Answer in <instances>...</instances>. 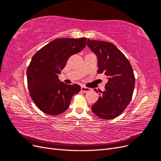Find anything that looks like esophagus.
<instances>
[{
    "instance_id": "obj_1",
    "label": "esophagus",
    "mask_w": 161,
    "mask_h": 161,
    "mask_svg": "<svg viewBox=\"0 0 161 161\" xmlns=\"http://www.w3.org/2000/svg\"><path fill=\"white\" fill-rule=\"evenodd\" d=\"M91 91L90 88H88V87H86V86H81V91L83 92H86Z\"/></svg>"
}]
</instances>
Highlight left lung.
<instances>
[{
  "label": "left lung",
  "mask_w": 161,
  "mask_h": 161,
  "mask_svg": "<svg viewBox=\"0 0 161 161\" xmlns=\"http://www.w3.org/2000/svg\"><path fill=\"white\" fill-rule=\"evenodd\" d=\"M87 46L97 57V72L104 73L108 79L105 90L99 91L100 97L92 106V111L101 119H114L122 114L132 97L135 86L132 67L112 43L88 39Z\"/></svg>",
  "instance_id": "8db88e82"
}]
</instances>
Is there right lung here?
Returning <instances> with one entry per match:
<instances>
[{"label":"right lung","mask_w":161,"mask_h":161,"mask_svg":"<svg viewBox=\"0 0 161 161\" xmlns=\"http://www.w3.org/2000/svg\"><path fill=\"white\" fill-rule=\"evenodd\" d=\"M86 38H59L37 51L27 70L28 89L32 100L45 114L56 115L69 108L72 96L80 91L77 85H66L58 79L69 58L82 51Z\"/></svg>","instance_id":"right-lung-1"}]
</instances>
